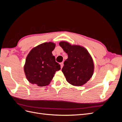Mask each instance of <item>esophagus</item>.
I'll list each match as a JSON object with an SVG mask.
<instances>
[{"label":"esophagus","mask_w":122,"mask_h":122,"mask_svg":"<svg viewBox=\"0 0 122 122\" xmlns=\"http://www.w3.org/2000/svg\"><path fill=\"white\" fill-rule=\"evenodd\" d=\"M61 64V69L63 67V66H64V62H61V63L60 64Z\"/></svg>","instance_id":"1"}]
</instances>
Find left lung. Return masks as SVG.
Returning a JSON list of instances; mask_svg holds the SVG:
<instances>
[{
  "label": "left lung",
  "instance_id": "8db88e82",
  "mask_svg": "<svg viewBox=\"0 0 122 122\" xmlns=\"http://www.w3.org/2000/svg\"><path fill=\"white\" fill-rule=\"evenodd\" d=\"M59 45L68 54L61 71L66 80L73 86H80L92 78L94 72L93 58L86 48L78 45H71L61 41Z\"/></svg>",
  "mask_w": 122,
  "mask_h": 122
}]
</instances>
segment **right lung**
<instances>
[{"instance_id":"1","label":"right lung","mask_w":122,"mask_h":122,"mask_svg":"<svg viewBox=\"0 0 122 122\" xmlns=\"http://www.w3.org/2000/svg\"><path fill=\"white\" fill-rule=\"evenodd\" d=\"M55 44L44 43L30 50L26 58L24 71L26 78L32 84L39 86L49 85L55 72L61 69V66L55 61L52 51Z\"/></svg>"}]
</instances>
